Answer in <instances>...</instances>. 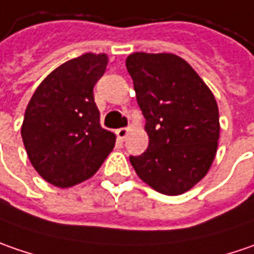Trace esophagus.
<instances>
[{"label": "esophagus", "instance_id": "1", "mask_svg": "<svg viewBox=\"0 0 254 254\" xmlns=\"http://www.w3.org/2000/svg\"><path fill=\"white\" fill-rule=\"evenodd\" d=\"M129 132H130L129 127H121V129L116 130V136H118L119 140H125L127 138V135H129Z\"/></svg>", "mask_w": 254, "mask_h": 254}]
</instances>
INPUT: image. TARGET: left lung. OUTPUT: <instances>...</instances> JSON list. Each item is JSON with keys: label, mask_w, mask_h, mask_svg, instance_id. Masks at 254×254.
Here are the masks:
<instances>
[{"label": "left lung", "mask_w": 254, "mask_h": 254, "mask_svg": "<svg viewBox=\"0 0 254 254\" xmlns=\"http://www.w3.org/2000/svg\"><path fill=\"white\" fill-rule=\"evenodd\" d=\"M127 68L149 136L148 149L129 158L133 169L156 192L176 196L190 190L215 160L220 133L215 95L175 54L135 52Z\"/></svg>", "instance_id": "left-lung-1"}]
</instances>
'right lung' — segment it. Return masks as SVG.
<instances>
[{
    "label": "right lung",
    "instance_id": "1",
    "mask_svg": "<svg viewBox=\"0 0 254 254\" xmlns=\"http://www.w3.org/2000/svg\"><path fill=\"white\" fill-rule=\"evenodd\" d=\"M106 54L86 52L55 68L28 102L21 136L39 176L57 188L92 178L115 146V133L99 124L94 85Z\"/></svg>",
    "mask_w": 254,
    "mask_h": 254
}]
</instances>
